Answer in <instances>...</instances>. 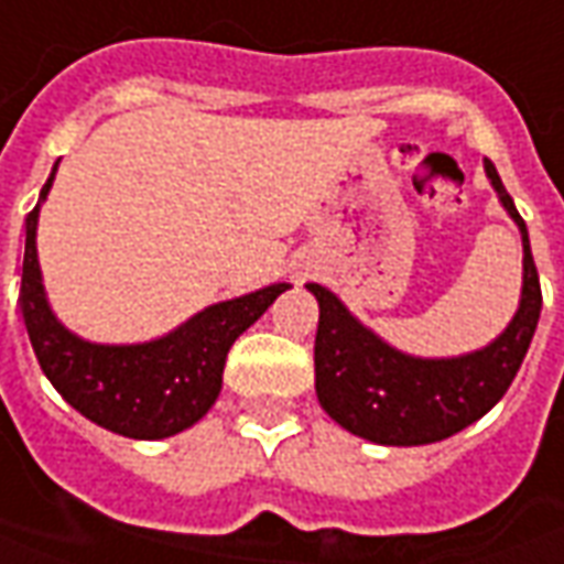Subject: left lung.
Wrapping results in <instances>:
<instances>
[{"label": "left lung", "instance_id": "obj_1", "mask_svg": "<svg viewBox=\"0 0 564 564\" xmlns=\"http://www.w3.org/2000/svg\"><path fill=\"white\" fill-rule=\"evenodd\" d=\"M484 169L522 235L520 311L489 347L453 359L408 356L366 329L326 286L307 283L319 302L317 399L347 432L387 447L435 444L489 414L517 378L541 317V281L520 210L496 165L486 160Z\"/></svg>", "mask_w": 564, "mask_h": 564}]
</instances>
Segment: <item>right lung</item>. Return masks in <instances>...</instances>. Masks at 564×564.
<instances>
[{
	"mask_svg": "<svg viewBox=\"0 0 564 564\" xmlns=\"http://www.w3.org/2000/svg\"><path fill=\"white\" fill-rule=\"evenodd\" d=\"M54 174L56 165L42 186V198L54 184ZM35 226L39 205L26 214L20 278V311L32 350L54 390L87 420L117 435L156 441L198 423L220 395L223 366L235 338L290 290V283H271L257 293L210 305L156 341L90 344L72 335L47 305Z\"/></svg>",
	"mask_w": 564,
	"mask_h": 564,
	"instance_id": "obj_1",
	"label": "right lung"
}]
</instances>
